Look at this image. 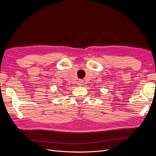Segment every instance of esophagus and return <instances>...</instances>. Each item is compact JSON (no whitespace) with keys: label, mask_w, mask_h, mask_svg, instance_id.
<instances>
[{"label":"esophagus","mask_w":156,"mask_h":156,"mask_svg":"<svg viewBox=\"0 0 156 156\" xmlns=\"http://www.w3.org/2000/svg\"><path fill=\"white\" fill-rule=\"evenodd\" d=\"M83 81H81V80H80V81H78L77 84H78L79 86H81V85H83Z\"/></svg>","instance_id":"1"}]
</instances>
